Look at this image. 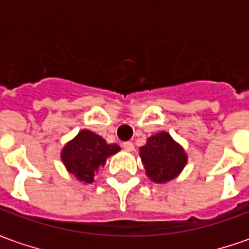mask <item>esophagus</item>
<instances>
[{
  "label": "esophagus",
  "mask_w": 249,
  "mask_h": 249,
  "mask_svg": "<svg viewBox=\"0 0 249 249\" xmlns=\"http://www.w3.org/2000/svg\"><path fill=\"white\" fill-rule=\"evenodd\" d=\"M122 147L126 149V151H130V152L134 151V145H133V142H130V141H124V142L122 144Z\"/></svg>",
  "instance_id": "1"
}]
</instances>
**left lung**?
I'll return each mask as SVG.
<instances>
[{
  "label": "left lung",
  "instance_id": "1",
  "mask_svg": "<svg viewBox=\"0 0 249 249\" xmlns=\"http://www.w3.org/2000/svg\"><path fill=\"white\" fill-rule=\"evenodd\" d=\"M140 157L147 176L159 184L178 176L187 163L186 151L166 131L151 136L140 148Z\"/></svg>",
  "mask_w": 249,
  "mask_h": 249
}]
</instances>
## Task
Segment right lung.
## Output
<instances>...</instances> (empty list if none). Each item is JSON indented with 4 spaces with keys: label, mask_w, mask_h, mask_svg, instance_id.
Listing matches in <instances>:
<instances>
[{
    "label": "right lung",
    "mask_w": 249,
    "mask_h": 249,
    "mask_svg": "<svg viewBox=\"0 0 249 249\" xmlns=\"http://www.w3.org/2000/svg\"><path fill=\"white\" fill-rule=\"evenodd\" d=\"M120 151L119 145L108 144L90 130H82L61 152V159L69 173L84 183H92L95 173L105 165L110 155Z\"/></svg>",
    "instance_id": "add662e5"
}]
</instances>
